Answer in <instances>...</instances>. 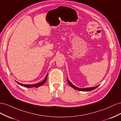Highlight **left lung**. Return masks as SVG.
I'll list each match as a JSON object with an SVG mask.
<instances>
[{
	"label": "left lung",
	"instance_id": "1",
	"mask_svg": "<svg viewBox=\"0 0 121 121\" xmlns=\"http://www.w3.org/2000/svg\"><path fill=\"white\" fill-rule=\"evenodd\" d=\"M67 81H68V82L69 83V85H70L72 87H73V88H74L76 90H79V91H91V90H93L94 89H95V88H96L99 86V85H97L95 87H90V88H79L78 87H76L75 86L73 85V84L69 82V80L67 78Z\"/></svg>",
	"mask_w": 121,
	"mask_h": 121
}]
</instances>
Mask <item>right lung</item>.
I'll return each mask as SVG.
<instances>
[{
	"instance_id": "1",
	"label": "right lung",
	"mask_w": 121,
	"mask_h": 121,
	"mask_svg": "<svg viewBox=\"0 0 121 121\" xmlns=\"http://www.w3.org/2000/svg\"><path fill=\"white\" fill-rule=\"evenodd\" d=\"M47 75L46 76V77H45V78L44 79L43 81H42V82H41L40 83H38V84H33V85H28V84H25V85H23V84H21V83H19V82H17V81H16V82H17V84H20V85L22 86H24V87H27V88L36 87H36H39V86H40L43 85V84L46 82V80H47Z\"/></svg>"
}]
</instances>
